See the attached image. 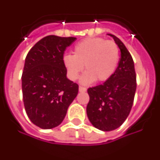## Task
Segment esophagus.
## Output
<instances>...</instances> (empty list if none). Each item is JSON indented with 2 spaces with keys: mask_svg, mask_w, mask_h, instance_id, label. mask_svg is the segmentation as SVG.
Wrapping results in <instances>:
<instances>
[{
  "mask_svg": "<svg viewBox=\"0 0 160 160\" xmlns=\"http://www.w3.org/2000/svg\"><path fill=\"white\" fill-rule=\"evenodd\" d=\"M79 91H80V92H86V91H87V88H83V87H80V88H79Z\"/></svg>",
  "mask_w": 160,
  "mask_h": 160,
  "instance_id": "obj_1",
  "label": "esophagus"
}]
</instances>
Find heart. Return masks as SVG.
I'll list each match as a JSON object with an SVG mask.
<instances>
[{"label": "heart", "instance_id": "1", "mask_svg": "<svg viewBox=\"0 0 160 160\" xmlns=\"http://www.w3.org/2000/svg\"><path fill=\"white\" fill-rule=\"evenodd\" d=\"M119 59V49L113 41L104 38H88L77 43L73 54L66 53L62 61L70 80L78 79L83 70L87 72L81 77L83 84H90L94 80L105 81L115 72Z\"/></svg>", "mask_w": 160, "mask_h": 160}]
</instances>
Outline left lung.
Returning <instances> with one entry per match:
<instances>
[{
    "label": "left lung",
    "mask_w": 160,
    "mask_h": 160,
    "mask_svg": "<svg viewBox=\"0 0 160 160\" xmlns=\"http://www.w3.org/2000/svg\"><path fill=\"white\" fill-rule=\"evenodd\" d=\"M118 45L121 57L118 68L103 84L88 89L87 114L99 130L108 132L122 125L130 113L136 92V73L132 55L122 41L108 33Z\"/></svg>",
    "instance_id": "1"
}]
</instances>
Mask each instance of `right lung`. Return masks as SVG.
<instances>
[{"label":"right lung","mask_w":160,"mask_h":160,"mask_svg":"<svg viewBox=\"0 0 160 160\" xmlns=\"http://www.w3.org/2000/svg\"><path fill=\"white\" fill-rule=\"evenodd\" d=\"M75 37L48 35L33 46L26 57L22 76L27 114L42 129L58 127L75 99L79 86L68 79L62 58Z\"/></svg>","instance_id":"obj_1"}]
</instances>
